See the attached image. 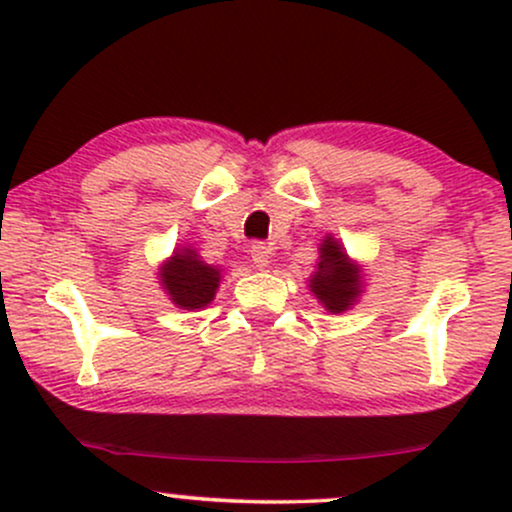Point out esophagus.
Listing matches in <instances>:
<instances>
[{"label": "esophagus", "mask_w": 512, "mask_h": 512, "mask_svg": "<svg viewBox=\"0 0 512 512\" xmlns=\"http://www.w3.org/2000/svg\"><path fill=\"white\" fill-rule=\"evenodd\" d=\"M250 257H252V264H255L257 269L269 267V257H272V248H269L267 243H252L250 245Z\"/></svg>", "instance_id": "34e87169"}]
</instances>
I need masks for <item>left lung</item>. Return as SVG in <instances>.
I'll return each mask as SVG.
<instances>
[{
	"label": "left lung",
	"mask_w": 512,
	"mask_h": 512,
	"mask_svg": "<svg viewBox=\"0 0 512 512\" xmlns=\"http://www.w3.org/2000/svg\"><path fill=\"white\" fill-rule=\"evenodd\" d=\"M317 252L320 257H317L315 272L308 279V289L327 313H346L354 308L366 289L363 267L346 255L342 240L334 238L332 233L322 238Z\"/></svg>",
	"instance_id": "left-lung-1"
}]
</instances>
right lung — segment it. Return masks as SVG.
Masks as SVG:
<instances>
[{"instance_id":"1","label":"right lung","mask_w":512,"mask_h":512,"mask_svg":"<svg viewBox=\"0 0 512 512\" xmlns=\"http://www.w3.org/2000/svg\"><path fill=\"white\" fill-rule=\"evenodd\" d=\"M158 284L182 310L207 308L221 284V269L207 264L192 245H180L158 267Z\"/></svg>"}]
</instances>
